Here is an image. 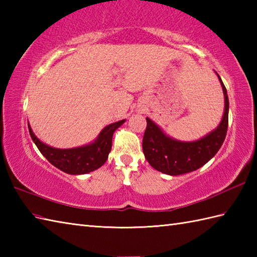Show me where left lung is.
I'll list each match as a JSON object with an SVG mask.
<instances>
[{
	"mask_svg": "<svg viewBox=\"0 0 257 257\" xmlns=\"http://www.w3.org/2000/svg\"><path fill=\"white\" fill-rule=\"evenodd\" d=\"M217 77L224 94V114L212 133L196 141H179L170 138L147 117L143 150L149 165L169 176H179L198 170L216 155L224 143L228 124V97L219 74Z\"/></svg>",
	"mask_w": 257,
	"mask_h": 257,
	"instance_id": "left-lung-1",
	"label": "left lung"
}]
</instances>
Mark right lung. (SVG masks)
<instances>
[{
    "label": "right lung",
    "instance_id": "1",
    "mask_svg": "<svg viewBox=\"0 0 257 257\" xmlns=\"http://www.w3.org/2000/svg\"><path fill=\"white\" fill-rule=\"evenodd\" d=\"M123 120L108 124L101 130L97 139L87 146L72 149H57L43 144L33 133L29 123V130L32 140L41 151V154L50 161L54 167L68 174H85L100 168L108 159V155L111 150L112 135Z\"/></svg>",
    "mask_w": 257,
    "mask_h": 257
}]
</instances>
